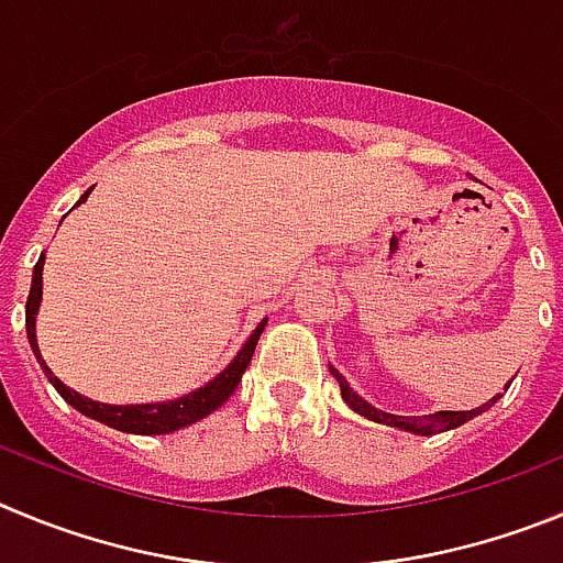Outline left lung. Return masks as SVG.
<instances>
[{
    "label": "left lung",
    "mask_w": 563,
    "mask_h": 563,
    "mask_svg": "<svg viewBox=\"0 0 563 563\" xmlns=\"http://www.w3.org/2000/svg\"><path fill=\"white\" fill-rule=\"evenodd\" d=\"M333 376H336L339 387H342V398L347 401V407L356 409L358 415H364V418L376 420V423H387V427H398V429H407V432H418V434H438V432H445V429H454L460 427V423H465V420H471L474 415L485 412V409L490 407V404L499 398H490L485 407H477V409H468V412H438V415H429V418L423 420H415V418H404V415H389V412H382V409H376L373 404H367L364 398H358L356 393H353L351 387H347V382H344L342 376H339L336 369H331ZM508 389V387H505Z\"/></svg>",
    "instance_id": "left-lung-1"
}]
</instances>
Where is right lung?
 I'll return each mask as SVG.
<instances>
[{
	"label": "right lung",
	"mask_w": 563,
	"mask_h": 563,
	"mask_svg": "<svg viewBox=\"0 0 563 563\" xmlns=\"http://www.w3.org/2000/svg\"><path fill=\"white\" fill-rule=\"evenodd\" d=\"M89 194H92V190H86V194L80 196V201H84ZM80 201H78V205H80ZM42 269H44V255L38 257V263H35L33 286H30V294H27V311H24L30 347H33L35 358H38V364H42L44 376H47L49 384L58 389V395L64 398V401L73 404L78 412H84V415H89V418L106 423V427L120 429V432H131V434L176 432V429L187 427V423H196V420H201L205 415L216 412V409H219L232 393H235L238 384H241V376H244V369L250 367L252 353H255V344H257V339H261L263 325H266V319H263L261 325L252 331V336L246 339V344L241 347V353L232 358L230 367H227L221 376L212 378L207 387H201V389H196V393L185 395V398H179V401L136 404V407H111V404L89 401V398L78 395L75 389H69L67 384L58 382V378L49 373V367L42 362V356H38V344H35V311H38V302H42Z\"/></svg>",
	"instance_id": "obj_1"
}]
</instances>
